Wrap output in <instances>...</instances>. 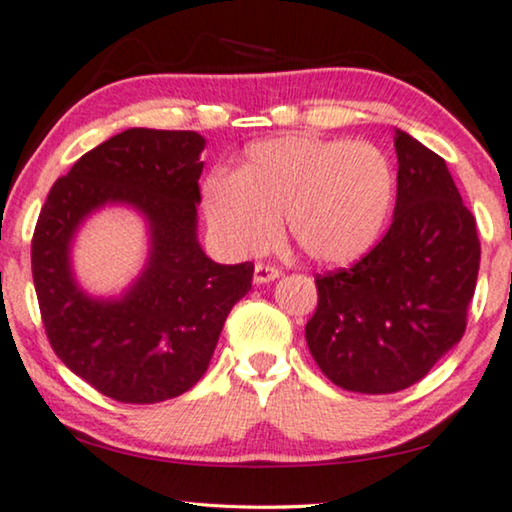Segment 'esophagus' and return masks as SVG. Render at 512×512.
Returning <instances> with one entry per match:
<instances>
[{
  "instance_id": "34e87169",
  "label": "esophagus",
  "mask_w": 512,
  "mask_h": 512,
  "mask_svg": "<svg viewBox=\"0 0 512 512\" xmlns=\"http://www.w3.org/2000/svg\"><path fill=\"white\" fill-rule=\"evenodd\" d=\"M281 270L274 268V265H265V263H256L254 268V284H270V281L279 279Z\"/></svg>"
}]
</instances>
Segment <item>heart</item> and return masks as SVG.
<instances>
[{"label": "heart", "mask_w": 512, "mask_h": 512, "mask_svg": "<svg viewBox=\"0 0 512 512\" xmlns=\"http://www.w3.org/2000/svg\"><path fill=\"white\" fill-rule=\"evenodd\" d=\"M395 196V173L367 140L286 133L256 140L235 173L214 170L201 187L207 226L231 254L268 247L286 221L302 254L346 265L372 249Z\"/></svg>", "instance_id": "obj_1"}]
</instances>
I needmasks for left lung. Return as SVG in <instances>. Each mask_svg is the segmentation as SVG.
<instances>
[{"label": "left lung", "mask_w": 512, "mask_h": 512, "mask_svg": "<svg viewBox=\"0 0 512 512\" xmlns=\"http://www.w3.org/2000/svg\"><path fill=\"white\" fill-rule=\"evenodd\" d=\"M397 203L383 240L353 268L318 274L305 337L339 388L388 395L427 376L464 335L476 291V219L446 161L395 131Z\"/></svg>", "instance_id": "left-lung-1"}]
</instances>
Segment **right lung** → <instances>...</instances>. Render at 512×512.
<instances>
[{"mask_svg":"<svg viewBox=\"0 0 512 512\" xmlns=\"http://www.w3.org/2000/svg\"><path fill=\"white\" fill-rule=\"evenodd\" d=\"M205 138L127 129L80 157L53 184L32 238V274L57 358L110 399L157 404L205 374L226 316L249 293L254 263L219 265L198 244ZM106 204L144 214L151 254L120 299L77 286L70 244Z\"/></svg>","mask_w":512,"mask_h":512,"instance_id":"obj_1","label":"right lung"}]
</instances>
